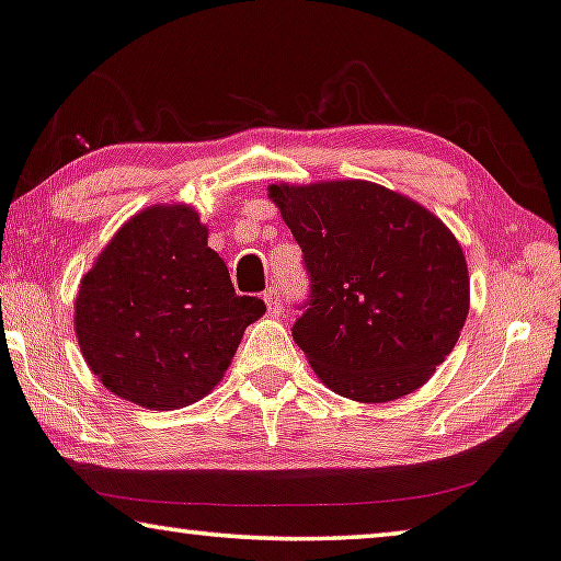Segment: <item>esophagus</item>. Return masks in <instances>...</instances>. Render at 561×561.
Instances as JSON below:
<instances>
[{
  "instance_id": "1",
  "label": "esophagus",
  "mask_w": 561,
  "mask_h": 561,
  "mask_svg": "<svg viewBox=\"0 0 561 561\" xmlns=\"http://www.w3.org/2000/svg\"><path fill=\"white\" fill-rule=\"evenodd\" d=\"M264 302H266V309H270L272 314H279L282 312V295L277 287H270L264 291Z\"/></svg>"
}]
</instances>
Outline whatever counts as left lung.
<instances>
[{"mask_svg":"<svg viewBox=\"0 0 561 561\" xmlns=\"http://www.w3.org/2000/svg\"><path fill=\"white\" fill-rule=\"evenodd\" d=\"M302 249L309 297L291 337L324 386L360 403L421 388L468 314V270L443 221L367 181L270 186Z\"/></svg>","mask_w":561,"mask_h":561,"instance_id":"1","label":"left lung"}]
</instances>
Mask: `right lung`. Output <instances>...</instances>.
<instances>
[{
	"label": "right lung",
	"mask_w": 561,
	"mask_h": 561,
	"mask_svg": "<svg viewBox=\"0 0 561 561\" xmlns=\"http://www.w3.org/2000/svg\"><path fill=\"white\" fill-rule=\"evenodd\" d=\"M206 239L194 208H146L82 277L75 332L90 370L115 396L153 411L196 403L266 312L259 297L233 291Z\"/></svg>",
	"instance_id": "obj_1"
}]
</instances>
